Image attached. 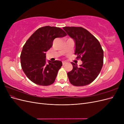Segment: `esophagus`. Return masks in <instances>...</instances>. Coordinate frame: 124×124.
<instances>
[{
	"label": "esophagus",
	"mask_w": 124,
	"mask_h": 124,
	"mask_svg": "<svg viewBox=\"0 0 124 124\" xmlns=\"http://www.w3.org/2000/svg\"><path fill=\"white\" fill-rule=\"evenodd\" d=\"M62 65H64L65 64H66V62H65V61H62Z\"/></svg>",
	"instance_id": "obj_1"
}]
</instances>
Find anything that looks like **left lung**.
<instances>
[{
  "label": "left lung",
  "mask_w": 124,
  "mask_h": 124,
  "mask_svg": "<svg viewBox=\"0 0 124 124\" xmlns=\"http://www.w3.org/2000/svg\"><path fill=\"white\" fill-rule=\"evenodd\" d=\"M63 29L75 42L74 54L80 58L82 64L71 62L73 69L67 75L73 85H87L98 77L103 63V51L95 37L81 27H65Z\"/></svg>",
  "instance_id": "obj_1"
}]
</instances>
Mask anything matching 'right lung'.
I'll use <instances>...</instances> for the list:
<instances>
[{
    "instance_id": "1",
    "label": "right lung",
    "mask_w": 124,
    "mask_h": 124,
    "mask_svg": "<svg viewBox=\"0 0 124 124\" xmlns=\"http://www.w3.org/2000/svg\"><path fill=\"white\" fill-rule=\"evenodd\" d=\"M66 36L59 27L49 26L39 28L30 37L23 47L21 54L22 68L33 83L42 86L53 84L62 66L60 61H46V52L53 46L56 38Z\"/></svg>"
}]
</instances>
